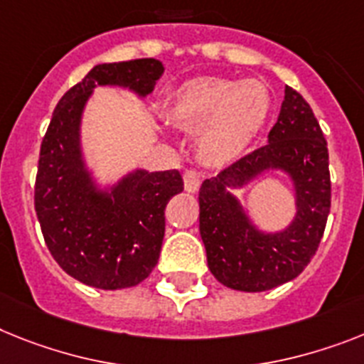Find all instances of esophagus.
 Instances as JSON below:
<instances>
[{
  "mask_svg": "<svg viewBox=\"0 0 364 364\" xmlns=\"http://www.w3.org/2000/svg\"><path fill=\"white\" fill-rule=\"evenodd\" d=\"M183 181H185V191L187 192H196L201 185V173L198 172L196 168H191L183 176Z\"/></svg>",
  "mask_w": 364,
  "mask_h": 364,
  "instance_id": "34e87169",
  "label": "esophagus"
}]
</instances>
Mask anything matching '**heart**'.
I'll use <instances>...</instances> for the list:
<instances>
[{"label":"heart","instance_id":"b5f03b06","mask_svg":"<svg viewBox=\"0 0 364 364\" xmlns=\"http://www.w3.org/2000/svg\"><path fill=\"white\" fill-rule=\"evenodd\" d=\"M270 107V92L261 81L213 75L191 79L177 88L166 118L179 129H201V157L222 166L246 151L267 124Z\"/></svg>","mask_w":364,"mask_h":364}]
</instances>
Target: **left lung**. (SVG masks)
Instances as JSON below:
<instances>
[{"label": "left lung", "mask_w": 364, "mask_h": 364, "mask_svg": "<svg viewBox=\"0 0 364 364\" xmlns=\"http://www.w3.org/2000/svg\"><path fill=\"white\" fill-rule=\"evenodd\" d=\"M268 167H281L296 185L295 222L281 234H259L227 192ZM331 207L328 142L313 109L294 88L285 100L268 144L225 166L200 188V233L207 262L222 285L262 292L294 279L309 264L322 240Z\"/></svg>", "instance_id": "left-lung-1"}]
</instances>
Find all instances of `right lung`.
Here are the masks:
<instances>
[{
    "label": "right lung",
    "instance_id": "right-lung-1",
    "mask_svg": "<svg viewBox=\"0 0 364 364\" xmlns=\"http://www.w3.org/2000/svg\"><path fill=\"white\" fill-rule=\"evenodd\" d=\"M157 59L97 64L60 97L46 131L35 181V210L46 246L68 276L116 291L139 285L159 261L168 200L183 191L177 170L131 173L111 192L94 191L79 149V122L96 85L146 96L163 75Z\"/></svg>",
    "mask_w": 364,
    "mask_h": 364
}]
</instances>
